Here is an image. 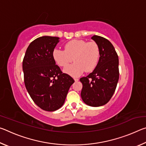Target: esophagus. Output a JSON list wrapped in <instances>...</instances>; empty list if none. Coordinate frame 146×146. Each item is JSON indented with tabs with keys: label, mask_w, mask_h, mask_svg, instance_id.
I'll list each match as a JSON object with an SVG mask.
<instances>
[{
	"label": "esophagus",
	"mask_w": 146,
	"mask_h": 146,
	"mask_svg": "<svg viewBox=\"0 0 146 146\" xmlns=\"http://www.w3.org/2000/svg\"><path fill=\"white\" fill-rule=\"evenodd\" d=\"M74 80H75V82H77V81H78V78H74Z\"/></svg>",
	"instance_id": "esophagus-1"
}]
</instances>
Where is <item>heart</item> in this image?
Instances as JSON below:
<instances>
[{"instance_id": "b5f03b06", "label": "heart", "mask_w": 146, "mask_h": 146, "mask_svg": "<svg viewBox=\"0 0 146 146\" xmlns=\"http://www.w3.org/2000/svg\"><path fill=\"white\" fill-rule=\"evenodd\" d=\"M65 49H55L53 57L60 67L65 68L73 60L75 63L64 69L66 73L73 76L81 75L84 71L91 72L97 67L100 58V49L95 42L72 40L65 44Z\"/></svg>"}]
</instances>
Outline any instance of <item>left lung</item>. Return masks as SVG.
<instances>
[{"mask_svg":"<svg viewBox=\"0 0 146 146\" xmlns=\"http://www.w3.org/2000/svg\"><path fill=\"white\" fill-rule=\"evenodd\" d=\"M91 39L99 47L100 58L93 72L80 78L83 86L81 97L87 105L99 107L110 101L117 88L119 78L118 56L108 39L98 35Z\"/></svg>","mask_w":146,"mask_h":146,"instance_id":"obj_1","label":"left lung"}]
</instances>
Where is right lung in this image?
<instances>
[{
	"label": "right lung",
	"instance_id": "right-lung-1",
	"mask_svg": "<svg viewBox=\"0 0 146 146\" xmlns=\"http://www.w3.org/2000/svg\"><path fill=\"white\" fill-rule=\"evenodd\" d=\"M59 38L43 36L27 48L23 62L24 84L33 102L42 110L54 111L63 106L72 77L56 65L53 51Z\"/></svg>",
	"mask_w": 146,
	"mask_h": 146
}]
</instances>
